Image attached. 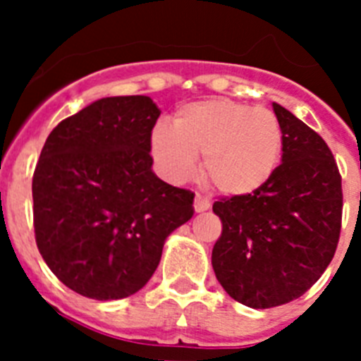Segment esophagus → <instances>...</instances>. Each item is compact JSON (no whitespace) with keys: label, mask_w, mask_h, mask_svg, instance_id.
Instances as JSON below:
<instances>
[{"label":"esophagus","mask_w":361,"mask_h":361,"mask_svg":"<svg viewBox=\"0 0 361 361\" xmlns=\"http://www.w3.org/2000/svg\"><path fill=\"white\" fill-rule=\"evenodd\" d=\"M209 206H212V204H209V200L206 199V197L195 195V212H197V213L208 212Z\"/></svg>","instance_id":"34e87169"}]
</instances>
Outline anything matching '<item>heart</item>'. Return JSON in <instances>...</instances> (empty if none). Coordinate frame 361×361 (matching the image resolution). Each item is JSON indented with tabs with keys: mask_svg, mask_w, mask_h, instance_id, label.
<instances>
[{
	"mask_svg": "<svg viewBox=\"0 0 361 361\" xmlns=\"http://www.w3.org/2000/svg\"><path fill=\"white\" fill-rule=\"evenodd\" d=\"M282 149V124L273 111L229 99L186 104L173 126L157 123L149 135V153L162 177L184 183L204 155V175L226 195H250L267 184Z\"/></svg>",
	"mask_w": 361,
	"mask_h": 361,
	"instance_id": "obj_1",
	"label": "heart"
}]
</instances>
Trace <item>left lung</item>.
Returning <instances> with one entry per match:
<instances>
[{"mask_svg":"<svg viewBox=\"0 0 361 361\" xmlns=\"http://www.w3.org/2000/svg\"><path fill=\"white\" fill-rule=\"evenodd\" d=\"M273 110L282 164L260 190L213 204L222 220L213 271L233 300L253 309L304 295L333 260L342 228V177L329 146L289 110Z\"/></svg>","mask_w":361,"mask_h":361,"instance_id":"obj_1","label":"left lung"}]
</instances>
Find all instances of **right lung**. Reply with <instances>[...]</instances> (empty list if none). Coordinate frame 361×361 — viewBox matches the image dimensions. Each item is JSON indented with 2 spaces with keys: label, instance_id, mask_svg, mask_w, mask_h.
I'll return each instance as SVG.
<instances>
[{
  "label": "right lung",
  "instance_id": "add662e5",
  "mask_svg": "<svg viewBox=\"0 0 361 361\" xmlns=\"http://www.w3.org/2000/svg\"><path fill=\"white\" fill-rule=\"evenodd\" d=\"M159 116L146 95L103 97L57 124L41 149L32 178L37 250L86 298L119 300L145 288L166 238L195 212V193L152 170Z\"/></svg>",
  "mask_w": 361,
  "mask_h": 361
}]
</instances>
